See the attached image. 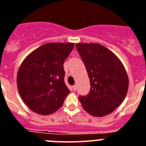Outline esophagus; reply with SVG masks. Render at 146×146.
I'll use <instances>...</instances> for the list:
<instances>
[{"label": "esophagus", "mask_w": 146, "mask_h": 146, "mask_svg": "<svg viewBox=\"0 0 146 146\" xmlns=\"http://www.w3.org/2000/svg\"><path fill=\"white\" fill-rule=\"evenodd\" d=\"M76 89H77V86H76V85H74V86H72V90H73V91H76Z\"/></svg>", "instance_id": "1"}]
</instances>
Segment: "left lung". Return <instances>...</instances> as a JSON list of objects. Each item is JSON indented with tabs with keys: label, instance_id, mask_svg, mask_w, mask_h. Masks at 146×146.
<instances>
[{
	"label": "left lung",
	"instance_id": "left-lung-1",
	"mask_svg": "<svg viewBox=\"0 0 146 146\" xmlns=\"http://www.w3.org/2000/svg\"><path fill=\"white\" fill-rule=\"evenodd\" d=\"M76 47L86 66L91 90L80 96L82 108L95 117L111 113L127 94L129 78L123 64L112 51L97 43H77Z\"/></svg>",
	"mask_w": 146,
	"mask_h": 146
}]
</instances>
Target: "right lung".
Returning a JSON list of instances; mask_svg holds the SVG:
<instances>
[{"label": "right lung", "instance_id": "right-lung-1", "mask_svg": "<svg viewBox=\"0 0 146 146\" xmlns=\"http://www.w3.org/2000/svg\"><path fill=\"white\" fill-rule=\"evenodd\" d=\"M74 43L50 42L38 47L24 59L17 76L23 102L34 113L52 114L64 104L70 93L64 82V60Z\"/></svg>", "mask_w": 146, "mask_h": 146}]
</instances>
